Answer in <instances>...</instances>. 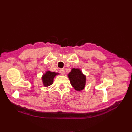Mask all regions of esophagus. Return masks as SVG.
Segmentation results:
<instances>
[{
	"label": "esophagus",
	"instance_id": "34e87169",
	"mask_svg": "<svg viewBox=\"0 0 132 132\" xmlns=\"http://www.w3.org/2000/svg\"><path fill=\"white\" fill-rule=\"evenodd\" d=\"M59 73H60L61 75H64V74H65V71H64V70H63V69H60V70H59Z\"/></svg>",
	"mask_w": 132,
	"mask_h": 132
}]
</instances>
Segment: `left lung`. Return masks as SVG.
Instances as JSON below:
<instances>
[{
    "label": "left lung",
    "mask_w": 132,
    "mask_h": 132,
    "mask_svg": "<svg viewBox=\"0 0 132 132\" xmlns=\"http://www.w3.org/2000/svg\"><path fill=\"white\" fill-rule=\"evenodd\" d=\"M72 86L77 91L84 89L86 83V76L79 68H72L68 74Z\"/></svg>",
    "instance_id": "1"
}]
</instances>
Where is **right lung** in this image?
<instances>
[{
    "instance_id": "obj_1",
    "label": "right lung",
    "mask_w": 132,
    "mask_h": 132,
    "mask_svg": "<svg viewBox=\"0 0 132 132\" xmlns=\"http://www.w3.org/2000/svg\"><path fill=\"white\" fill-rule=\"evenodd\" d=\"M58 74H59L58 73L47 71L42 77V80L44 86L48 87L51 85L53 84L54 78Z\"/></svg>"
}]
</instances>
